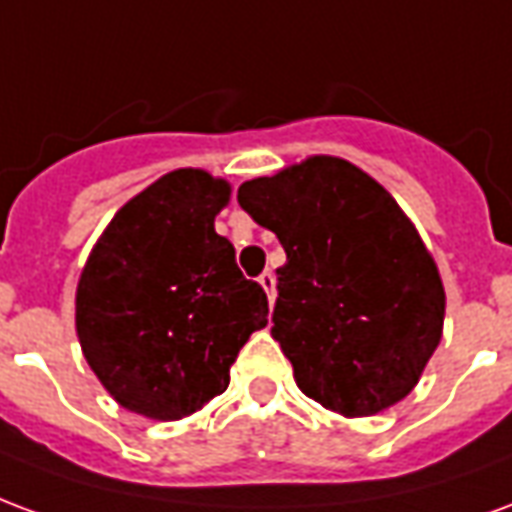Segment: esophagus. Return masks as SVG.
Masks as SVG:
<instances>
[{"mask_svg":"<svg viewBox=\"0 0 512 512\" xmlns=\"http://www.w3.org/2000/svg\"><path fill=\"white\" fill-rule=\"evenodd\" d=\"M257 282H260V288L266 290L268 301L274 304V299H277V279H274V274H271V271H263Z\"/></svg>","mask_w":512,"mask_h":512,"instance_id":"1","label":"esophagus"}]
</instances>
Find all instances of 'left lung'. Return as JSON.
I'll list each match as a JSON object with an SVG mask.
<instances>
[{
	"label": "left lung",
	"instance_id": "1",
	"mask_svg": "<svg viewBox=\"0 0 512 512\" xmlns=\"http://www.w3.org/2000/svg\"><path fill=\"white\" fill-rule=\"evenodd\" d=\"M238 202L288 255L271 337L301 392L348 419L400 403L439 348L447 296L395 197L345 158L310 156L241 183Z\"/></svg>",
	"mask_w": 512,
	"mask_h": 512
}]
</instances>
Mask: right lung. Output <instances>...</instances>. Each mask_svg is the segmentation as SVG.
Wrapping results in <instances>:
<instances>
[{
  "label": "right lung",
  "mask_w": 512,
  "mask_h": 512,
  "mask_svg": "<svg viewBox=\"0 0 512 512\" xmlns=\"http://www.w3.org/2000/svg\"><path fill=\"white\" fill-rule=\"evenodd\" d=\"M230 194L205 169H172L112 216L79 274L82 354L134 414L172 422L200 411L268 323L266 293L213 227Z\"/></svg>",
  "instance_id": "1"
}]
</instances>
